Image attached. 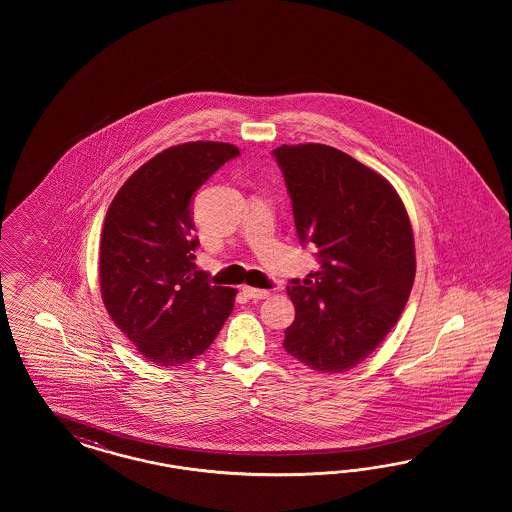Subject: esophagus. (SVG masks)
I'll use <instances>...</instances> for the list:
<instances>
[{
  "instance_id": "esophagus-1",
  "label": "esophagus",
  "mask_w": 512,
  "mask_h": 512,
  "mask_svg": "<svg viewBox=\"0 0 512 512\" xmlns=\"http://www.w3.org/2000/svg\"><path fill=\"white\" fill-rule=\"evenodd\" d=\"M242 293L248 296V298H253V300H263V298H268V296H270V291H264V289H253V287H248V285H244V287H242Z\"/></svg>"
}]
</instances>
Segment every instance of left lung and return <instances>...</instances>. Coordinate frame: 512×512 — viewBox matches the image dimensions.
<instances>
[{"label": "left lung", "instance_id": "1", "mask_svg": "<svg viewBox=\"0 0 512 512\" xmlns=\"http://www.w3.org/2000/svg\"><path fill=\"white\" fill-rule=\"evenodd\" d=\"M302 246L321 268L287 295L295 321L285 351L315 372L341 373L370 357L398 323L415 281V244L402 199L355 157L325 144L274 152Z\"/></svg>", "mask_w": 512, "mask_h": 512}]
</instances>
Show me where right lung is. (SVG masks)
I'll list each match as a JSON object with an SVG mask.
<instances>
[{"label": "right lung", "mask_w": 512, "mask_h": 512, "mask_svg": "<svg viewBox=\"0 0 512 512\" xmlns=\"http://www.w3.org/2000/svg\"><path fill=\"white\" fill-rule=\"evenodd\" d=\"M240 155L227 142H186L133 172L105 217L101 296L110 319L142 357L182 366L202 355L234 308L236 291L210 285L193 263L199 238L193 193Z\"/></svg>", "instance_id": "add662e5"}]
</instances>
